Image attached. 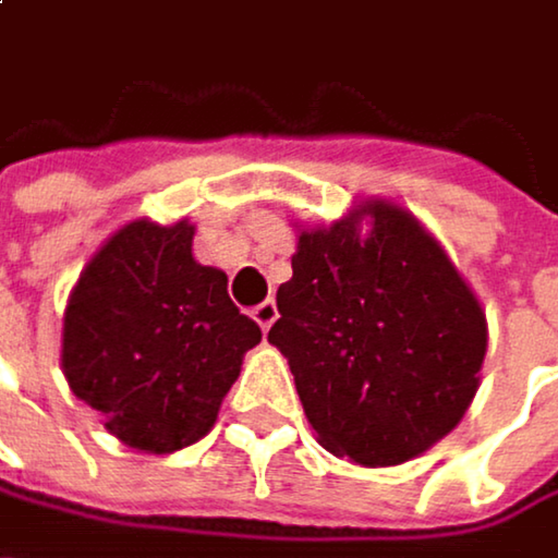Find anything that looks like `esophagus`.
<instances>
[{
    "mask_svg": "<svg viewBox=\"0 0 558 558\" xmlns=\"http://www.w3.org/2000/svg\"><path fill=\"white\" fill-rule=\"evenodd\" d=\"M251 317H254V324L267 333L270 324L277 320V304H274V301H264V304H257V307L251 311Z\"/></svg>",
    "mask_w": 558,
    "mask_h": 558,
    "instance_id": "esophagus-1",
    "label": "esophagus"
}]
</instances>
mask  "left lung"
<instances>
[{"label": "left lung", "mask_w": 558, "mask_h": 558, "mask_svg": "<svg viewBox=\"0 0 558 558\" xmlns=\"http://www.w3.org/2000/svg\"><path fill=\"white\" fill-rule=\"evenodd\" d=\"M291 267L267 340L288 356L320 445L389 468L441 441L487 353L484 311L445 247L412 211L373 198L304 228Z\"/></svg>", "instance_id": "1"}]
</instances>
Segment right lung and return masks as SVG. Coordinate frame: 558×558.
Wrapping results in <instances>:
<instances>
[{
    "instance_id": "right-lung-1",
    "label": "right lung",
    "mask_w": 558,
    "mask_h": 558,
    "mask_svg": "<svg viewBox=\"0 0 558 558\" xmlns=\"http://www.w3.org/2000/svg\"><path fill=\"white\" fill-rule=\"evenodd\" d=\"M189 221L136 218L87 260L64 307L61 369L126 448L172 454L218 418L260 327L192 257Z\"/></svg>"
}]
</instances>
